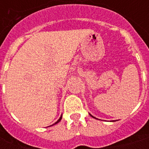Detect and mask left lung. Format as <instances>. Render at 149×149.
<instances>
[{"instance_id":"8db88e82","label":"left lung","mask_w":149,"mask_h":149,"mask_svg":"<svg viewBox=\"0 0 149 149\" xmlns=\"http://www.w3.org/2000/svg\"><path fill=\"white\" fill-rule=\"evenodd\" d=\"M91 116H92V115H91ZM92 117H93V116H92ZM93 118H94V117H93Z\"/></svg>"}]
</instances>
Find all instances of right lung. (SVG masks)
<instances>
[{"mask_svg": "<svg viewBox=\"0 0 149 149\" xmlns=\"http://www.w3.org/2000/svg\"><path fill=\"white\" fill-rule=\"evenodd\" d=\"M61 119H62V117H60V118H59V119H58V120H57V121H56V122L55 123V124H53V125H56V124H57V123L59 122V121H60V120H61Z\"/></svg>", "mask_w": 149, "mask_h": 149, "instance_id": "1", "label": "right lung"}]
</instances>
